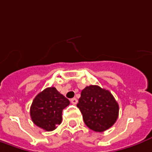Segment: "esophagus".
Masks as SVG:
<instances>
[{
    "label": "esophagus",
    "mask_w": 152,
    "mask_h": 152,
    "mask_svg": "<svg viewBox=\"0 0 152 152\" xmlns=\"http://www.w3.org/2000/svg\"><path fill=\"white\" fill-rule=\"evenodd\" d=\"M77 99L76 98H72V99H71V102H72V104H73V105H76V103H77Z\"/></svg>",
    "instance_id": "obj_1"
}]
</instances>
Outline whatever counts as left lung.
<instances>
[{"label":"left lung","instance_id":"obj_1","mask_svg":"<svg viewBox=\"0 0 152 152\" xmlns=\"http://www.w3.org/2000/svg\"><path fill=\"white\" fill-rule=\"evenodd\" d=\"M76 106L82 114L85 124L96 132L111 127L119 115V106L112 94L98 86L85 87Z\"/></svg>","mask_w":152,"mask_h":152}]
</instances>
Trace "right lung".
<instances>
[{"mask_svg": "<svg viewBox=\"0 0 152 152\" xmlns=\"http://www.w3.org/2000/svg\"><path fill=\"white\" fill-rule=\"evenodd\" d=\"M70 102L55 87H48L37 95L31 106L33 123L46 132H51L61 123L62 110Z\"/></svg>", "mask_w": 152, "mask_h": 152, "instance_id": "obj_1", "label": "right lung"}]
</instances>
